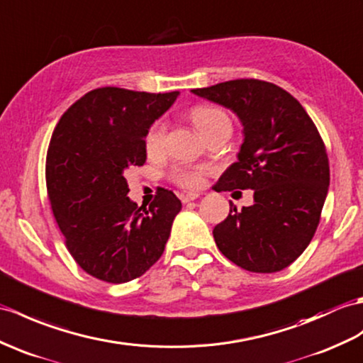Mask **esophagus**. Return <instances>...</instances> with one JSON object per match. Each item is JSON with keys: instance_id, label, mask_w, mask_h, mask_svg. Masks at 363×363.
I'll return each instance as SVG.
<instances>
[{"instance_id": "obj_1", "label": "esophagus", "mask_w": 363, "mask_h": 363, "mask_svg": "<svg viewBox=\"0 0 363 363\" xmlns=\"http://www.w3.org/2000/svg\"><path fill=\"white\" fill-rule=\"evenodd\" d=\"M198 198H199L198 193H185V195H181V201L184 202V204H187V202L195 201Z\"/></svg>"}]
</instances>
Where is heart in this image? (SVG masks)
Instances as JSON below:
<instances>
[{"label":"heart","instance_id":"b5f03b06","mask_svg":"<svg viewBox=\"0 0 363 363\" xmlns=\"http://www.w3.org/2000/svg\"><path fill=\"white\" fill-rule=\"evenodd\" d=\"M190 119L195 123L196 128L202 136L207 138L210 133L220 128L221 125L230 123L229 116H227L221 108L212 105H196L190 109ZM165 123L157 121L150 126L143 138V147H145L147 155L156 156L162 153L165 145ZM207 173L206 167H174L170 172V178L173 182L181 185L182 189H199L204 184V176Z\"/></svg>","mask_w":363,"mask_h":363}]
</instances>
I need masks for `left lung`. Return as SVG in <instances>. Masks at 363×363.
Masks as SVG:
<instances>
[{
    "mask_svg": "<svg viewBox=\"0 0 363 363\" xmlns=\"http://www.w3.org/2000/svg\"><path fill=\"white\" fill-rule=\"evenodd\" d=\"M240 117L238 162L216 191L254 190V204L215 225L218 249L249 272L272 274L305 250L320 223L330 187V161L315 123L288 91L264 80L238 79L191 89Z\"/></svg>",
    "mask_w": 363,
    "mask_h": 363,
    "instance_id": "8db88e82",
    "label": "left lung"
}]
</instances>
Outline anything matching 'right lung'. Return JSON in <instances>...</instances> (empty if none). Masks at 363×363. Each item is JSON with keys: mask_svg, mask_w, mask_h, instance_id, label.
I'll return each instance as SVG.
<instances>
[{"mask_svg": "<svg viewBox=\"0 0 363 363\" xmlns=\"http://www.w3.org/2000/svg\"><path fill=\"white\" fill-rule=\"evenodd\" d=\"M178 96L92 89L67 108L52 133L46 155L50 207L75 263L99 280L131 281L164 254L181 201L161 189L148 207H138L126 196L125 176L145 164V133Z\"/></svg>", "mask_w": 363, "mask_h": 363, "instance_id": "add662e5", "label": "right lung"}]
</instances>
